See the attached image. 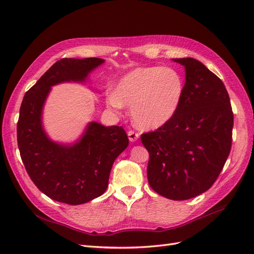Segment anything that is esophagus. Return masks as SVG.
<instances>
[{"mask_svg": "<svg viewBox=\"0 0 254 254\" xmlns=\"http://www.w3.org/2000/svg\"><path fill=\"white\" fill-rule=\"evenodd\" d=\"M139 133L135 132L134 130H129L128 131V139L130 142H135L137 139H139Z\"/></svg>", "mask_w": 254, "mask_h": 254, "instance_id": "1", "label": "esophagus"}]
</instances>
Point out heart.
Here are the masks:
<instances>
[{"label": "heart", "mask_w": 254, "mask_h": 254, "mask_svg": "<svg viewBox=\"0 0 254 254\" xmlns=\"http://www.w3.org/2000/svg\"><path fill=\"white\" fill-rule=\"evenodd\" d=\"M184 91L181 74L173 67H137L122 77L108 97L113 109L131 107L136 126L156 129L170 122L179 109Z\"/></svg>", "instance_id": "b5f03b06"}]
</instances>
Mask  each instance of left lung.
I'll return each instance as SVG.
<instances>
[{"mask_svg":"<svg viewBox=\"0 0 254 254\" xmlns=\"http://www.w3.org/2000/svg\"><path fill=\"white\" fill-rule=\"evenodd\" d=\"M186 68L182 101L175 117L141 135L149 152L150 188L172 200L209 190L224 168L232 144L233 112L224 82L200 61L176 58Z\"/></svg>","mask_w":254,"mask_h":254,"instance_id":"obj_1","label":"left lung"}]
</instances>
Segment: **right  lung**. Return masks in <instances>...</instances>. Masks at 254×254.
Returning <instances> with one entry per match:
<instances>
[{
    "mask_svg": "<svg viewBox=\"0 0 254 254\" xmlns=\"http://www.w3.org/2000/svg\"><path fill=\"white\" fill-rule=\"evenodd\" d=\"M101 58H63L54 64L23 98L17 125L20 156L35 186L53 200L82 204L105 193L113 162L128 146L121 126L91 122L73 145L53 142L42 127V108L51 87L86 81L104 64Z\"/></svg>",
    "mask_w": 254,
    "mask_h": 254,
    "instance_id": "right-lung-1",
    "label": "right lung"
}]
</instances>
